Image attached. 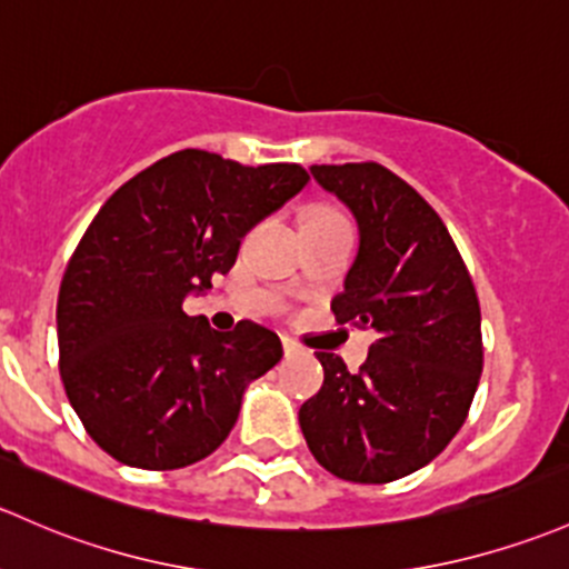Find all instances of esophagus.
I'll return each mask as SVG.
<instances>
[{
	"label": "esophagus",
	"instance_id": "1",
	"mask_svg": "<svg viewBox=\"0 0 569 569\" xmlns=\"http://www.w3.org/2000/svg\"><path fill=\"white\" fill-rule=\"evenodd\" d=\"M280 343H283V355H286V357L300 355V343H297L295 338H289V335H283V338H280Z\"/></svg>",
	"mask_w": 569,
	"mask_h": 569
}]
</instances>
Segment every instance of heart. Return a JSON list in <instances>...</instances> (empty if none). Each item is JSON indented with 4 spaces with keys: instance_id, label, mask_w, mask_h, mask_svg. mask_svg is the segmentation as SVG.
<instances>
[{
    "instance_id": "heart-1",
    "label": "heart",
    "mask_w": 569,
    "mask_h": 569,
    "mask_svg": "<svg viewBox=\"0 0 569 569\" xmlns=\"http://www.w3.org/2000/svg\"><path fill=\"white\" fill-rule=\"evenodd\" d=\"M308 220H343V214L332 212V209H316Z\"/></svg>"
}]
</instances>
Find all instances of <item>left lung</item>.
Here are the masks:
<instances>
[{"mask_svg": "<svg viewBox=\"0 0 569 569\" xmlns=\"http://www.w3.org/2000/svg\"><path fill=\"white\" fill-rule=\"evenodd\" d=\"M310 174L360 231L332 310L376 340L360 373L316 351L325 385L302 403L300 428L330 475L379 486L428 466L466 422L482 373L480 302L450 231L411 184L379 163Z\"/></svg>", "mask_w": 569, "mask_h": 569, "instance_id": "8db88e82", "label": "left lung"}]
</instances>
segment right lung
Here are the masks:
<instances>
[{
  "instance_id": "right-lung-1",
  "label": "right lung",
  "mask_w": 569,
  "mask_h": 569,
  "mask_svg": "<svg viewBox=\"0 0 569 569\" xmlns=\"http://www.w3.org/2000/svg\"><path fill=\"white\" fill-rule=\"evenodd\" d=\"M297 163L242 166L182 149L100 207L64 269L59 373L87 433L136 469L212 456L242 395L283 357L256 321L218 332L182 302L212 289L242 237L308 184Z\"/></svg>"
}]
</instances>
